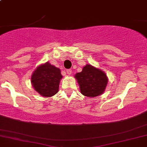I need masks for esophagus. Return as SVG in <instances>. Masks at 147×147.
Wrapping results in <instances>:
<instances>
[{
  "label": "esophagus",
  "instance_id": "obj_1",
  "mask_svg": "<svg viewBox=\"0 0 147 147\" xmlns=\"http://www.w3.org/2000/svg\"><path fill=\"white\" fill-rule=\"evenodd\" d=\"M66 72H67V74H68V75H71L72 74V70L71 69H68V70H66Z\"/></svg>",
  "mask_w": 147,
  "mask_h": 147
}]
</instances>
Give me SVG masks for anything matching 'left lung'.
Wrapping results in <instances>:
<instances>
[{
  "label": "left lung",
  "mask_w": 147,
  "mask_h": 147,
  "mask_svg": "<svg viewBox=\"0 0 147 147\" xmlns=\"http://www.w3.org/2000/svg\"><path fill=\"white\" fill-rule=\"evenodd\" d=\"M75 78L81 93L89 97H95L104 93L109 82L105 72L90 64H86L82 72L76 73Z\"/></svg>",
  "instance_id": "obj_1"
}]
</instances>
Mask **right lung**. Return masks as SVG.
<instances>
[{
  "instance_id": "1",
  "label": "right lung",
  "mask_w": 147,
  "mask_h": 147,
  "mask_svg": "<svg viewBox=\"0 0 147 147\" xmlns=\"http://www.w3.org/2000/svg\"><path fill=\"white\" fill-rule=\"evenodd\" d=\"M62 77L59 68L46 62L35 69L32 75L31 83L34 89L41 96L50 97L58 92Z\"/></svg>"
}]
</instances>
